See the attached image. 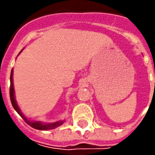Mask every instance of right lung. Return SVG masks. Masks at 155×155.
<instances>
[{
  "label": "right lung",
  "instance_id": "obj_1",
  "mask_svg": "<svg viewBox=\"0 0 155 155\" xmlns=\"http://www.w3.org/2000/svg\"><path fill=\"white\" fill-rule=\"evenodd\" d=\"M20 52V53H21ZM13 69L11 71V75H10V99H11V103L12 105L14 107V109L16 110V112L20 115V116L23 118V120L27 122L29 126H31L32 128H35V129H39V130H49V129H53V128H58V126L62 125L64 121L62 120H59L58 122H49V123H46V122H39V121H32V120H29L27 119V117L25 116V115L22 113V111L20 109V107L18 106L17 102L15 100V88H14V81H13Z\"/></svg>",
  "mask_w": 155,
  "mask_h": 155
}]
</instances>
